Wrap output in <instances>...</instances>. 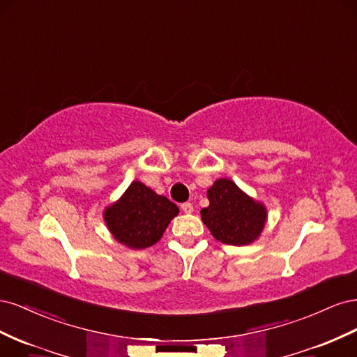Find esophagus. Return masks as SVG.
I'll return each instance as SVG.
<instances>
[{
	"label": "esophagus",
	"mask_w": 357,
	"mask_h": 357,
	"mask_svg": "<svg viewBox=\"0 0 357 357\" xmlns=\"http://www.w3.org/2000/svg\"><path fill=\"white\" fill-rule=\"evenodd\" d=\"M181 210H183V213L190 214V213H193V205H192L190 202H185V204H181Z\"/></svg>",
	"instance_id": "esophagus-1"
}]
</instances>
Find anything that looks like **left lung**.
I'll return each mask as SVG.
<instances>
[{
	"instance_id": "8db88e82",
	"label": "left lung",
	"mask_w": 357,
	"mask_h": 357,
	"mask_svg": "<svg viewBox=\"0 0 357 357\" xmlns=\"http://www.w3.org/2000/svg\"><path fill=\"white\" fill-rule=\"evenodd\" d=\"M210 205L201 219L215 240L228 245H248L261 236L268 210L229 178H219L207 190Z\"/></svg>"
}]
</instances>
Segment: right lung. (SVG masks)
Here are the masks:
<instances>
[{
  "mask_svg": "<svg viewBox=\"0 0 357 357\" xmlns=\"http://www.w3.org/2000/svg\"><path fill=\"white\" fill-rule=\"evenodd\" d=\"M177 214L178 207L174 202L135 180L121 198L107 205L102 218L117 243L142 250L162 238Z\"/></svg>",
  "mask_w": 357,
  "mask_h": 357,
  "instance_id": "obj_1",
  "label": "right lung"
}]
</instances>
